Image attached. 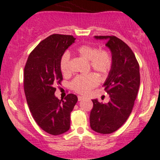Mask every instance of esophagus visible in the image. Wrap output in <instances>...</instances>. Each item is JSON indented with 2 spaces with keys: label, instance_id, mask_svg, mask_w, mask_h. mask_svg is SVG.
Masks as SVG:
<instances>
[{
  "label": "esophagus",
  "instance_id": "esophagus-1",
  "mask_svg": "<svg viewBox=\"0 0 160 160\" xmlns=\"http://www.w3.org/2000/svg\"><path fill=\"white\" fill-rule=\"evenodd\" d=\"M83 98H84L83 96H78V101H82V100L83 99Z\"/></svg>",
  "mask_w": 160,
  "mask_h": 160
}]
</instances>
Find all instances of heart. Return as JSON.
I'll list each match as a JSON object with an SVG mask.
<instances>
[{"mask_svg":"<svg viewBox=\"0 0 160 160\" xmlns=\"http://www.w3.org/2000/svg\"><path fill=\"white\" fill-rule=\"evenodd\" d=\"M78 54L84 58L89 60L92 70L102 75L108 74L113 65V57L110 51L105 49L98 50L92 45L84 44L77 48ZM60 69L64 75L70 72V54L65 52L60 58ZM98 84V78L94 73L77 76L71 82L70 87L74 91L86 95Z\"/></svg>","mask_w":160,"mask_h":160,"instance_id":"b5f03b06","label":"heart"}]
</instances>
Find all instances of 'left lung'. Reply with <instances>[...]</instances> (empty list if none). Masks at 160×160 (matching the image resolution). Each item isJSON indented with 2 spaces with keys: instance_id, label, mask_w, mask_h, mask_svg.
Wrapping results in <instances>:
<instances>
[{
  "instance_id": "left-lung-1",
  "label": "left lung",
  "mask_w": 160,
  "mask_h": 160,
  "mask_svg": "<svg viewBox=\"0 0 160 160\" xmlns=\"http://www.w3.org/2000/svg\"><path fill=\"white\" fill-rule=\"evenodd\" d=\"M107 40L113 57V65L104 83L110 101L103 104L92 99L90 128L102 134L117 131L131 114L140 84L139 65L134 53L123 41L113 35L95 36Z\"/></svg>"
}]
</instances>
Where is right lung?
<instances>
[{"mask_svg":"<svg viewBox=\"0 0 160 160\" xmlns=\"http://www.w3.org/2000/svg\"><path fill=\"white\" fill-rule=\"evenodd\" d=\"M75 40L72 35H50L31 52L25 65L23 86L29 108L39 127L51 135L70 129V113L78 101L72 93L64 100L55 96V84L63 79L60 58Z\"/></svg>","mask_w":160,"mask_h":160,"instance_id":"obj_1","label":"right lung"}]
</instances>
